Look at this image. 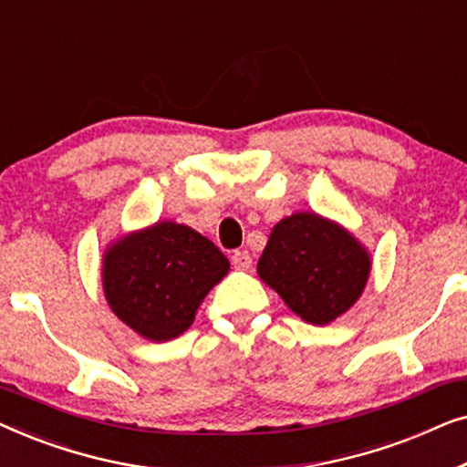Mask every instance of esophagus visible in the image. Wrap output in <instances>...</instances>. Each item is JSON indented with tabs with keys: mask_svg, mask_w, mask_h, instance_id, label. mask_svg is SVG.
<instances>
[{
	"mask_svg": "<svg viewBox=\"0 0 467 467\" xmlns=\"http://www.w3.org/2000/svg\"><path fill=\"white\" fill-rule=\"evenodd\" d=\"M232 264H234L235 270H251L253 257L248 254V251H234L232 253Z\"/></svg>",
	"mask_w": 467,
	"mask_h": 467,
	"instance_id": "1",
	"label": "esophagus"
}]
</instances>
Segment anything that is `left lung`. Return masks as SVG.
<instances>
[{"mask_svg":"<svg viewBox=\"0 0 467 467\" xmlns=\"http://www.w3.org/2000/svg\"><path fill=\"white\" fill-rule=\"evenodd\" d=\"M369 254L353 234L315 213L276 223L257 274L306 323L329 325L363 293Z\"/></svg>","mask_w":467,"mask_h":467,"instance_id":"1","label":"left lung"}]
</instances>
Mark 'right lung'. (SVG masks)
Segmentation results:
<instances>
[{"label": "right lung", "instance_id": "right-lung-1", "mask_svg": "<svg viewBox=\"0 0 467 467\" xmlns=\"http://www.w3.org/2000/svg\"><path fill=\"white\" fill-rule=\"evenodd\" d=\"M229 261L187 225L161 221L119 238L104 253V293L114 315L150 342L187 331Z\"/></svg>", "mask_w": 467, "mask_h": 467}]
</instances>
